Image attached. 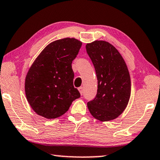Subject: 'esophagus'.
Listing matches in <instances>:
<instances>
[{
  "instance_id": "34e87169",
  "label": "esophagus",
  "mask_w": 160,
  "mask_h": 160,
  "mask_svg": "<svg viewBox=\"0 0 160 160\" xmlns=\"http://www.w3.org/2000/svg\"><path fill=\"white\" fill-rule=\"evenodd\" d=\"M78 90H79L80 93L81 95H82V94H83V88H82V87H80V88H78Z\"/></svg>"
}]
</instances>
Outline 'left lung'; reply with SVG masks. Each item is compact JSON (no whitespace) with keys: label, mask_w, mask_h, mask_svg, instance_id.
<instances>
[{"label":"left lung","mask_w":160,"mask_h":160,"mask_svg":"<svg viewBox=\"0 0 160 160\" xmlns=\"http://www.w3.org/2000/svg\"><path fill=\"white\" fill-rule=\"evenodd\" d=\"M98 80L97 95L88 103L90 113L101 121L116 118L127 106L131 78L124 59L110 43L96 40L86 44Z\"/></svg>","instance_id":"obj_1"}]
</instances>
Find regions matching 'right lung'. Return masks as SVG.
Here are the masks:
<instances>
[{"mask_svg": "<svg viewBox=\"0 0 160 160\" xmlns=\"http://www.w3.org/2000/svg\"><path fill=\"white\" fill-rule=\"evenodd\" d=\"M82 42L65 38L49 44L30 67L25 79V93L32 108L48 119L62 116L80 97L74 88L73 59Z\"/></svg>", "mask_w": 160, "mask_h": 160, "instance_id": "obj_1", "label": "right lung"}]
</instances>
